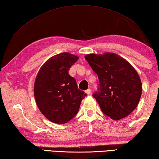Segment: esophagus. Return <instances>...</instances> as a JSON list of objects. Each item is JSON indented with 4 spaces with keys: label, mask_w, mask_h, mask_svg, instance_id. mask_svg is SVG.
Returning <instances> with one entry per match:
<instances>
[{
    "label": "esophagus",
    "mask_w": 159,
    "mask_h": 159,
    "mask_svg": "<svg viewBox=\"0 0 159 159\" xmlns=\"http://www.w3.org/2000/svg\"><path fill=\"white\" fill-rule=\"evenodd\" d=\"M85 93L88 95H89V94H92V91H91V89H86L85 90Z\"/></svg>",
    "instance_id": "1"
}]
</instances>
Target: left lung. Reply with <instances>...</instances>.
I'll list each match as a JSON object with an SVG mask.
<instances>
[{"label": "left lung", "mask_w": 159, "mask_h": 159, "mask_svg": "<svg viewBox=\"0 0 159 159\" xmlns=\"http://www.w3.org/2000/svg\"><path fill=\"white\" fill-rule=\"evenodd\" d=\"M99 80L94 97L102 113L114 120L125 118L135 110L142 94V83L131 64L114 53L85 57Z\"/></svg>", "instance_id": "1"}]
</instances>
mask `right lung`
Listing matches in <instances>:
<instances>
[{"instance_id":"right-lung-1","label":"right lung","mask_w":159,"mask_h":159,"mask_svg":"<svg viewBox=\"0 0 159 159\" xmlns=\"http://www.w3.org/2000/svg\"><path fill=\"white\" fill-rule=\"evenodd\" d=\"M78 59L67 52L55 55L43 65L36 76L34 88L36 105L54 123L64 124L72 119L86 96L68 72Z\"/></svg>"}]
</instances>
